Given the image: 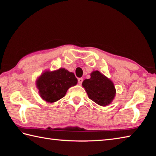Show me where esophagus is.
<instances>
[{
  "label": "esophagus",
  "instance_id": "1",
  "mask_svg": "<svg viewBox=\"0 0 156 156\" xmlns=\"http://www.w3.org/2000/svg\"><path fill=\"white\" fill-rule=\"evenodd\" d=\"M78 84H81L82 83H83V78H79L78 79Z\"/></svg>",
  "mask_w": 156,
  "mask_h": 156
}]
</instances>
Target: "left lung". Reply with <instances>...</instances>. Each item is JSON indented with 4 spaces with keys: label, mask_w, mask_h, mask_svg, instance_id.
I'll return each mask as SVG.
<instances>
[{
    "label": "left lung",
    "mask_w": 156,
    "mask_h": 156,
    "mask_svg": "<svg viewBox=\"0 0 156 156\" xmlns=\"http://www.w3.org/2000/svg\"><path fill=\"white\" fill-rule=\"evenodd\" d=\"M90 76L82 84L89 99L102 107L110 105L116 94L114 84L99 71H93Z\"/></svg>",
    "instance_id": "left-lung-1"
}]
</instances>
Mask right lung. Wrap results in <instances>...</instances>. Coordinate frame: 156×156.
<instances>
[{
    "instance_id": "1",
    "label": "right lung",
    "mask_w": 156,
    "mask_h": 156,
    "mask_svg": "<svg viewBox=\"0 0 156 156\" xmlns=\"http://www.w3.org/2000/svg\"><path fill=\"white\" fill-rule=\"evenodd\" d=\"M77 78L74 73L65 68L50 72L46 70L37 78L36 85L41 98L49 103L61 99L71 87L76 85Z\"/></svg>"
}]
</instances>
